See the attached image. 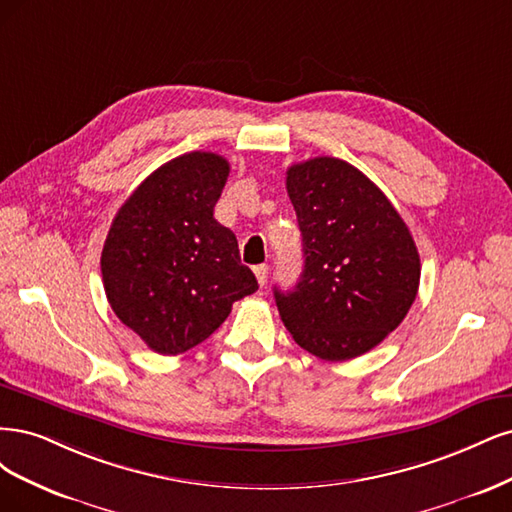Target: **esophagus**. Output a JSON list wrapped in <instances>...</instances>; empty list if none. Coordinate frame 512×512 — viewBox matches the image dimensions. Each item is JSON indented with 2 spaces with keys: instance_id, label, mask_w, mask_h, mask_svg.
I'll list each match as a JSON object with an SVG mask.
<instances>
[{
  "instance_id": "34e87169",
  "label": "esophagus",
  "mask_w": 512,
  "mask_h": 512,
  "mask_svg": "<svg viewBox=\"0 0 512 512\" xmlns=\"http://www.w3.org/2000/svg\"><path fill=\"white\" fill-rule=\"evenodd\" d=\"M253 272H255V276H257V283H259L261 287L266 285V280H268V266H266V263H261V266H255Z\"/></svg>"
}]
</instances>
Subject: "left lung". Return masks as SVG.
Instances as JSON below:
<instances>
[{"instance_id": "left-lung-1", "label": "left lung", "mask_w": 512, "mask_h": 512, "mask_svg": "<svg viewBox=\"0 0 512 512\" xmlns=\"http://www.w3.org/2000/svg\"><path fill=\"white\" fill-rule=\"evenodd\" d=\"M287 193L302 232L304 272L291 291L274 289L280 319L321 359L364 355L417 298V244L387 195L342 159L295 163Z\"/></svg>"}]
</instances>
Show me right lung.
<instances>
[{
    "instance_id": "add662e5",
    "label": "right lung",
    "mask_w": 512,
    "mask_h": 512,
    "mask_svg": "<svg viewBox=\"0 0 512 512\" xmlns=\"http://www.w3.org/2000/svg\"><path fill=\"white\" fill-rule=\"evenodd\" d=\"M229 163L193 151L163 163L114 217L102 251L106 298L159 355L204 342L232 304L257 291L232 229L214 219Z\"/></svg>"
}]
</instances>
